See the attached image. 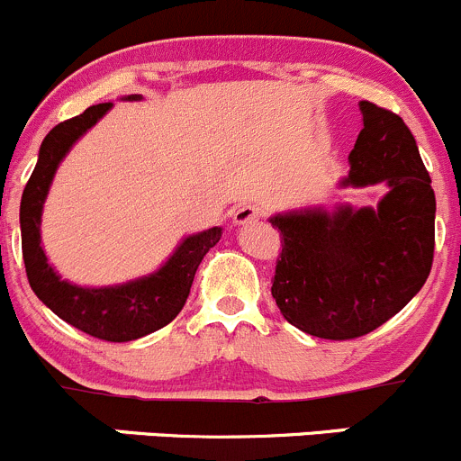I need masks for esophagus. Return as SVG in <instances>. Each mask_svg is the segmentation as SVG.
<instances>
[{
    "label": "esophagus",
    "mask_w": 461,
    "mask_h": 461,
    "mask_svg": "<svg viewBox=\"0 0 461 461\" xmlns=\"http://www.w3.org/2000/svg\"><path fill=\"white\" fill-rule=\"evenodd\" d=\"M259 217H262V208H259L258 203H244V206H240L235 211L232 221H235L237 226H244V224H250V221L259 220Z\"/></svg>",
    "instance_id": "1"
}]
</instances>
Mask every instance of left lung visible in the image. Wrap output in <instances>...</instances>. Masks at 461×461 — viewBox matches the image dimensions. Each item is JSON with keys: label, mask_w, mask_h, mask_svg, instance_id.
<instances>
[{"label": "left lung", "mask_w": 461, "mask_h": 461, "mask_svg": "<svg viewBox=\"0 0 461 461\" xmlns=\"http://www.w3.org/2000/svg\"><path fill=\"white\" fill-rule=\"evenodd\" d=\"M363 130L343 185H390L376 208L273 217L280 232L271 295L304 334L349 340L375 331L417 295L435 255V193L408 125L361 100Z\"/></svg>", "instance_id": "obj_1"}]
</instances>
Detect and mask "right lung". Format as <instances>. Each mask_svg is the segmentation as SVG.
<instances>
[{
    "instance_id": "right-lung-1",
    "label": "right lung",
    "mask_w": 461,
    "mask_h": 461,
    "mask_svg": "<svg viewBox=\"0 0 461 461\" xmlns=\"http://www.w3.org/2000/svg\"><path fill=\"white\" fill-rule=\"evenodd\" d=\"M127 100H139L130 95ZM112 103H100L86 107L80 116L69 118L53 127L42 140L38 166L26 184L20 206L22 226V255H24L26 277L31 289L56 316L74 325L76 330L109 340L127 343L140 336L161 330L176 318L188 300L194 273L203 255L220 241L221 229H208L199 235L185 237L179 249L157 273L140 280L118 286L86 289L62 280L47 262L40 246V220L47 199L49 185L71 145L109 112Z\"/></svg>"
}]
</instances>
